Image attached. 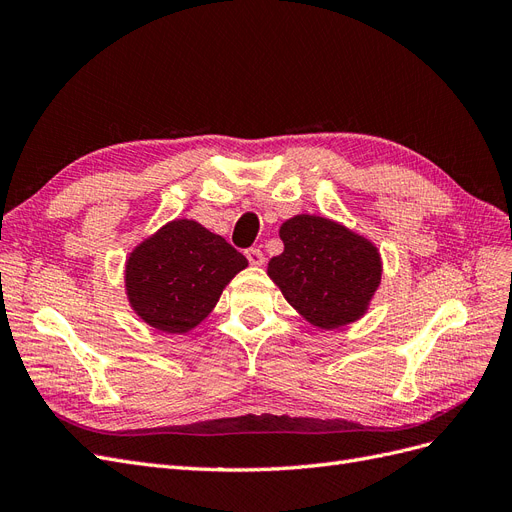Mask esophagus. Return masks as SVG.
<instances>
[{
    "instance_id": "obj_1",
    "label": "esophagus",
    "mask_w": 512,
    "mask_h": 512,
    "mask_svg": "<svg viewBox=\"0 0 512 512\" xmlns=\"http://www.w3.org/2000/svg\"><path fill=\"white\" fill-rule=\"evenodd\" d=\"M245 256H247V260H250V265H254V267L265 265V254H262V250H258V247H250V250H245Z\"/></svg>"
}]
</instances>
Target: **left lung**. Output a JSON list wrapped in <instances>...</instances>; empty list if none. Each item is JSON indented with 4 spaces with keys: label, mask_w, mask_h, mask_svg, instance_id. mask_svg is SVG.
Listing matches in <instances>:
<instances>
[{
    "label": "left lung",
    "mask_w": 512,
    "mask_h": 512,
    "mask_svg": "<svg viewBox=\"0 0 512 512\" xmlns=\"http://www.w3.org/2000/svg\"><path fill=\"white\" fill-rule=\"evenodd\" d=\"M284 252L267 273L284 299L318 329L359 320L380 286L376 245L346 226L318 215H294L280 228Z\"/></svg>",
    "instance_id": "left-lung-1"
}]
</instances>
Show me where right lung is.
<instances>
[{"label": "right lung", "instance_id": "add662e5", "mask_svg": "<svg viewBox=\"0 0 512 512\" xmlns=\"http://www.w3.org/2000/svg\"><path fill=\"white\" fill-rule=\"evenodd\" d=\"M247 258L194 220H175L134 247L126 292L134 312L164 333H188L203 322Z\"/></svg>", "mask_w": 512, "mask_h": 512}]
</instances>
